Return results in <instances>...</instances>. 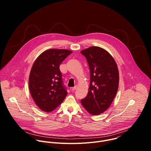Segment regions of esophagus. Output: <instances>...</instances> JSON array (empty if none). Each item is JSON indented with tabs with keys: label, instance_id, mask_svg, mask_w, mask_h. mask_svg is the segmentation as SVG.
Segmentation results:
<instances>
[{
	"label": "esophagus",
	"instance_id": "obj_1",
	"mask_svg": "<svg viewBox=\"0 0 151 151\" xmlns=\"http://www.w3.org/2000/svg\"><path fill=\"white\" fill-rule=\"evenodd\" d=\"M76 87H72V88H70V90L71 91H74L76 90Z\"/></svg>",
	"mask_w": 151,
	"mask_h": 151
}]
</instances>
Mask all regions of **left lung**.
Listing matches in <instances>:
<instances>
[{
    "label": "left lung",
    "instance_id": "obj_1",
    "mask_svg": "<svg viewBox=\"0 0 151 151\" xmlns=\"http://www.w3.org/2000/svg\"><path fill=\"white\" fill-rule=\"evenodd\" d=\"M81 53L87 59L90 71L88 92L81 102L88 113L99 115L109 108L118 91V67L113 57L102 48L91 47Z\"/></svg>",
    "mask_w": 151,
    "mask_h": 151
}]
</instances>
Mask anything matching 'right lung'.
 <instances>
[{
  "instance_id": "obj_1",
  "label": "right lung",
  "mask_w": 151,
  "mask_h": 151,
  "mask_svg": "<svg viewBox=\"0 0 151 151\" xmlns=\"http://www.w3.org/2000/svg\"><path fill=\"white\" fill-rule=\"evenodd\" d=\"M72 52L68 50L50 49L34 62L29 75V90L35 103L42 111H54L66 97L60 64Z\"/></svg>"
}]
</instances>
